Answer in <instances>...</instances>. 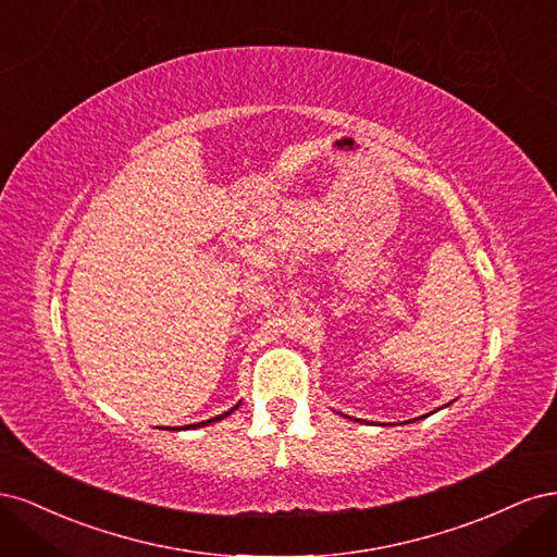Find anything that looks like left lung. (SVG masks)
I'll return each mask as SVG.
<instances>
[{"label":"left lung","mask_w":557,"mask_h":557,"mask_svg":"<svg viewBox=\"0 0 557 557\" xmlns=\"http://www.w3.org/2000/svg\"><path fill=\"white\" fill-rule=\"evenodd\" d=\"M446 407H450V404H446ZM428 416H432V413H428ZM428 416H420V418H413V420H423V418H428ZM346 418H350V416H346ZM413 420H407V423H413Z\"/></svg>","instance_id":"left-lung-1"}]
</instances>
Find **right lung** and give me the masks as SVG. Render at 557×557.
Wrapping results in <instances>:
<instances>
[{
  "label": "right lung",
  "mask_w": 557,
  "mask_h": 557,
  "mask_svg": "<svg viewBox=\"0 0 557 557\" xmlns=\"http://www.w3.org/2000/svg\"><path fill=\"white\" fill-rule=\"evenodd\" d=\"M242 404V401H239ZM239 404H237V407H232L230 411H225V413H221V416H215V418H209V420H205V423H197V425H185V428H181V430H197V428H205V425H211V423H218V420H223V418H227L232 411H237L239 409ZM164 430V428H162ZM166 430H170V428H166Z\"/></svg>",
  "instance_id": "add662e5"
}]
</instances>
